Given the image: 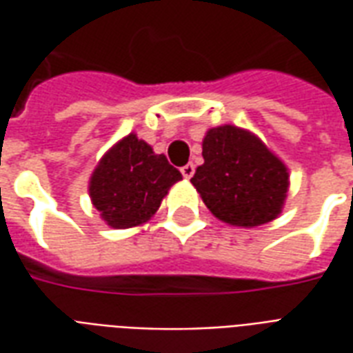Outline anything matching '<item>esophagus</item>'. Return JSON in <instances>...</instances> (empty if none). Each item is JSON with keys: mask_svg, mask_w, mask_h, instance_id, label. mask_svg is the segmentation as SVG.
<instances>
[{"mask_svg": "<svg viewBox=\"0 0 353 353\" xmlns=\"http://www.w3.org/2000/svg\"><path fill=\"white\" fill-rule=\"evenodd\" d=\"M181 174H183V177H187V179H191L192 176H194V164H185V166H181Z\"/></svg>", "mask_w": 353, "mask_h": 353, "instance_id": "34e87169", "label": "esophagus"}]
</instances>
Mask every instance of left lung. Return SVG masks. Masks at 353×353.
<instances>
[{
	"label": "left lung",
	"instance_id": "obj_1",
	"mask_svg": "<svg viewBox=\"0 0 353 353\" xmlns=\"http://www.w3.org/2000/svg\"><path fill=\"white\" fill-rule=\"evenodd\" d=\"M202 157L204 164L191 183L217 219L236 227H259L278 217L289 174L261 139L230 124L217 126L208 130Z\"/></svg>",
	"mask_w": 353,
	"mask_h": 353
}]
</instances>
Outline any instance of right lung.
I'll return each mask as SVG.
<instances>
[{
	"label": "right lung",
	"instance_id": "1",
	"mask_svg": "<svg viewBox=\"0 0 353 353\" xmlns=\"http://www.w3.org/2000/svg\"><path fill=\"white\" fill-rule=\"evenodd\" d=\"M181 179L164 154L130 134L111 147L90 177V199L113 229L145 223L172 185Z\"/></svg>",
	"mask_w": 353,
	"mask_h": 353
}]
</instances>
